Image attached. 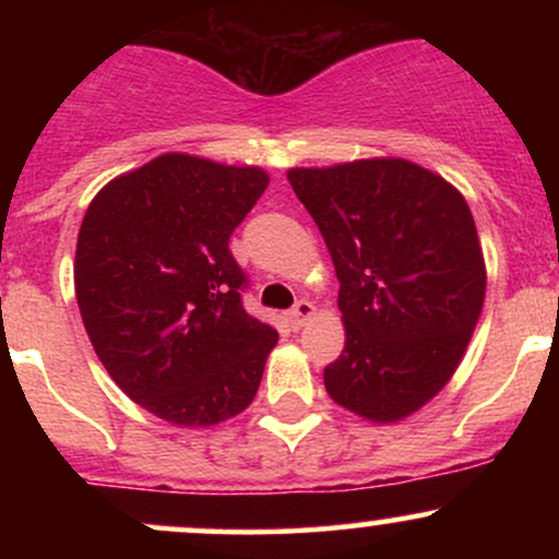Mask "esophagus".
<instances>
[{"label": "esophagus", "mask_w": 559, "mask_h": 559, "mask_svg": "<svg viewBox=\"0 0 559 559\" xmlns=\"http://www.w3.org/2000/svg\"><path fill=\"white\" fill-rule=\"evenodd\" d=\"M312 316H316V305L307 299H299L297 305L288 310V323H292V329H301Z\"/></svg>", "instance_id": "obj_1"}]
</instances>
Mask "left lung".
I'll list each match as a JSON object with an SVG mask.
<instances>
[{
  "mask_svg": "<svg viewBox=\"0 0 559 559\" xmlns=\"http://www.w3.org/2000/svg\"><path fill=\"white\" fill-rule=\"evenodd\" d=\"M338 278L344 352L323 370L336 404L396 423L431 402L484 310L486 262L465 197L402 157L292 168Z\"/></svg>",
  "mask_w": 559,
  "mask_h": 559,
  "instance_id": "8db88e82",
  "label": "left lung"
}]
</instances>
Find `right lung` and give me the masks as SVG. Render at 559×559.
Wrapping results in <instances>:
<instances>
[{
	"mask_svg": "<svg viewBox=\"0 0 559 559\" xmlns=\"http://www.w3.org/2000/svg\"><path fill=\"white\" fill-rule=\"evenodd\" d=\"M267 183L254 165L168 152L102 186L83 215L73 278L96 357L170 426H217L258 394L278 331L243 310L228 239Z\"/></svg>",
	"mask_w": 559,
	"mask_h": 559,
	"instance_id": "add662e5",
	"label": "right lung"
}]
</instances>
